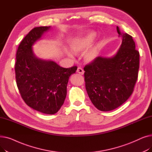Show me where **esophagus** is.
Here are the masks:
<instances>
[{
	"mask_svg": "<svg viewBox=\"0 0 152 152\" xmlns=\"http://www.w3.org/2000/svg\"><path fill=\"white\" fill-rule=\"evenodd\" d=\"M77 73H79L80 75H84V71L83 70V69L81 67H78L77 69Z\"/></svg>",
	"mask_w": 152,
	"mask_h": 152,
	"instance_id": "obj_1",
	"label": "esophagus"
}]
</instances>
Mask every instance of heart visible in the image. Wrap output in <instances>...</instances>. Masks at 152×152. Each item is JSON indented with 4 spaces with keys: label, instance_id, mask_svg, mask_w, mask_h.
<instances>
[{
    "label": "heart",
    "instance_id": "1",
    "mask_svg": "<svg viewBox=\"0 0 152 152\" xmlns=\"http://www.w3.org/2000/svg\"><path fill=\"white\" fill-rule=\"evenodd\" d=\"M96 37L95 33H89L86 35L75 39L69 43L71 50L75 53H81L87 50L91 46ZM99 52V47L98 45H94L87 50L84 53V60L87 62L94 61L97 57ZM69 56L72 57L71 53H68Z\"/></svg>",
    "mask_w": 152,
    "mask_h": 152
}]
</instances>
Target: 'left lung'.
<instances>
[{
	"label": "left lung",
	"instance_id": "obj_1",
	"mask_svg": "<svg viewBox=\"0 0 152 152\" xmlns=\"http://www.w3.org/2000/svg\"><path fill=\"white\" fill-rule=\"evenodd\" d=\"M122 44L111 58L98 57L84 69L86 89L93 105L103 111L113 110L132 94L137 80L139 52L132 37L116 27Z\"/></svg>",
	"mask_w": 152,
	"mask_h": 152
}]
</instances>
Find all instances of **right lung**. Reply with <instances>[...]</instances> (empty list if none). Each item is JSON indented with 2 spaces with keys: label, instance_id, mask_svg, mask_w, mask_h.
<instances>
[{
  "label": "right lung",
  "instance_id": "1",
  "mask_svg": "<svg viewBox=\"0 0 152 152\" xmlns=\"http://www.w3.org/2000/svg\"><path fill=\"white\" fill-rule=\"evenodd\" d=\"M50 26L36 27L20 44L15 65L16 82L26 104L39 112L53 115L60 109L66 96L69 76L77 66L64 68L53 61L37 58L32 46Z\"/></svg>",
  "mask_w": 152,
  "mask_h": 152
}]
</instances>
